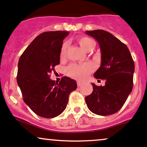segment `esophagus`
<instances>
[{
	"mask_svg": "<svg viewBox=\"0 0 147 147\" xmlns=\"http://www.w3.org/2000/svg\"><path fill=\"white\" fill-rule=\"evenodd\" d=\"M77 86H82V84H83V82H80V81H77Z\"/></svg>",
	"mask_w": 147,
	"mask_h": 147,
	"instance_id": "1",
	"label": "esophagus"
}]
</instances>
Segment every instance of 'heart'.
<instances>
[{"label": "heart", "mask_w": 147, "mask_h": 147, "mask_svg": "<svg viewBox=\"0 0 147 147\" xmlns=\"http://www.w3.org/2000/svg\"><path fill=\"white\" fill-rule=\"evenodd\" d=\"M79 45L81 48L85 51H89L93 49V42L91 38L88 37H80L77 39ZM67 44L66 42L63 45L61 49V57H64L65 55L66 49ZM93 67L91 64L87 63L83 65H77V64H71L67 68V72L69 76L76 80H83L86 78L87 75L92 72Z\"/></svg>", "instance_id": "b5f03b06"}]
</instances>
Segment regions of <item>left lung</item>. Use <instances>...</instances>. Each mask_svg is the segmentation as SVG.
Here are the masks:
<instances>
[{
  "label": "left lung",
  "instance_id": "obj_1",
  "mask_svg": "<svg viewBox=\"0 0 147 147\" xmlns=\"http://www.w3.org/2000/svg\"><path fill=\"white\" fill-rule=\"evenodd\" d=\"M96 40L101 52V64L94 73L105 81L104 86L92 83L93 92L85 98L89 110L100 116L115 114L126 101L133 89L135 63L128 47L109 32L86 30Z\"/></svg>",
  "mask_w": 147,
  "mask_h": 147
}]
</instances>
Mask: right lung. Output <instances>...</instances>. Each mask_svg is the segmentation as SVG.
<instances>
[{
  "instance_id": "1",
  "label": "right lung",
  "mask_w": 147,
  "mask_h": 147,
  "mask_svg": "<svg viewBox=\"0 0 147 147\" xmlns=\"http://www.w3.org/2000/svg\"><path fill=\"white\" fill-rule=\"evenodd\" d=\"M67 31H47L37 36L21 56L17 81L24 101L37 115L54 118L65 110L69 95L77 82L67 77L60 82L49 79V73L60 63L63 40Z\"/></svg>"
}]
</instances>
